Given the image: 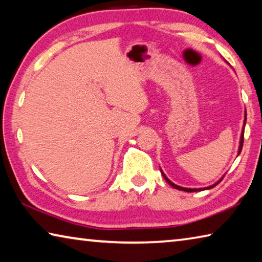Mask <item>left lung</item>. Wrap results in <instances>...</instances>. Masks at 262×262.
Masks as SVG:
<instances>
[{"label":"left lung","mask_w":262,"mask_h":262,"mask_svg":"<svg viewBox=\"0 0 262 262\" xmlns=\"http://www.w3.org/2000/svg\"><path fill=\"white\" fill-rule=\"evenodd\" d=\"M245 123H246V111H245V119H244V127H243V130H242V135H241V141H239V148H238V155L242 152V149H243V143H244V130H245ZM161 172H162V174H163V177H164V179L166 180V183L167 184H170L172 187L173 188H176V189H179V190H184V192H199V190H205V189H210V188H212V187H215L216 185H219L220 183H221V180H222V178L217 181V183H215L214 185H211V186H208V187H205V188H186V187H181V186H178V185H176V184H173L172 183V181L167 178V177L164 174V172L161 170Z\"/></svg>","instance_id":"left-lung-1"}]
</instances>
